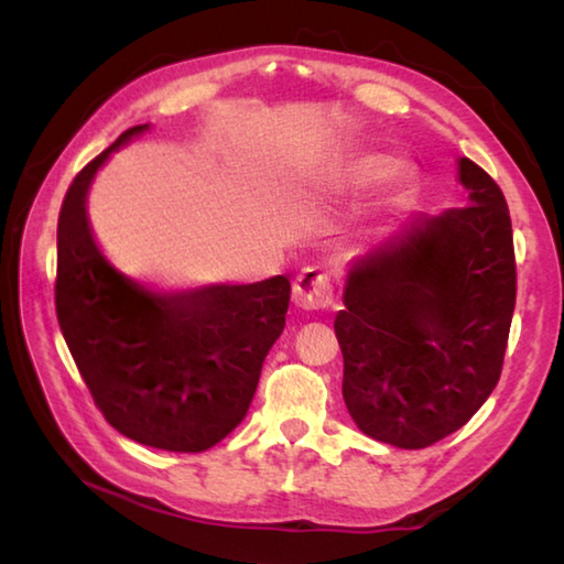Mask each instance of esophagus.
<instances>
[{
  "mask_svg": "<svg viewBox=\"0 0 564 564\" xmlns=\"http://www.w3.org/2000/svg\"><path fill=\"white\" fill-rule=\"evenodd\" d=\"M293 303L303 311H321L333 303V281L316 265H305L293 283Z\"/></svg>",
  "mask_w": 564,
  "mask_h": 564,
  "instance_id": "esophagus-1",
  "label": "esophagus"
}]
</instances>
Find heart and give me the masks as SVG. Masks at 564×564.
<instances>
[{
    "label": "heart",
    "mask_w": 564,
    "mask_h": 564,
    "mask_svg": "<svg viewBox=\"0 0 564 564\" xmlns=\"http://www.w3.org/2000/svg\"><path fill=\"white\" fill-rule=\"evenodd\" d=\"M403 174V166L398 161L390 159H370L362 161V164L356 169V176L362 181H376V178H393Z\"/></svg>",
    "instance_id": "heart-1"
}]
</instances>
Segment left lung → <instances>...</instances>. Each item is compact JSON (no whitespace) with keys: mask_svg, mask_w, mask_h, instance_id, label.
<instances>
[{"mask_svg":"<svg viewBox=\"0 0 564 564\" xmlns=\"http://www.w3.org/2000/svg\"><path fill=\"white\" fill-rule=\"evenodd\" d=\"M457 176L467 206L398 224L352 263L336 318L350 417L408 451L460 431L488 400L518 295L500 186L467 156Z\"/></svg>","mask_w":564,"mask_h":564,"instance_id":"1","label":"left lung"}]
</instances>
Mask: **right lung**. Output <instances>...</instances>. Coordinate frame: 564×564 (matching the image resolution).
<instances>
[{
    "label": "right lung",
    "mask_w": 564,
    "mask_h": 564,
    "mask_svg": "<svg viewBox=\"0 0 564 564\" xmlns=\"http://www.w3.org/2000/svg\"><path fill=\"white\" fill-rule=\"evenodd\" d=\"M131 127L66 191L56 226V318L94 403L121 435L202 453L241 423L263 360L285 326V275L156 295L113 271L94 243L87 188Z\"/></svg>",
    "instance_id": "1"
}]
</instances>
